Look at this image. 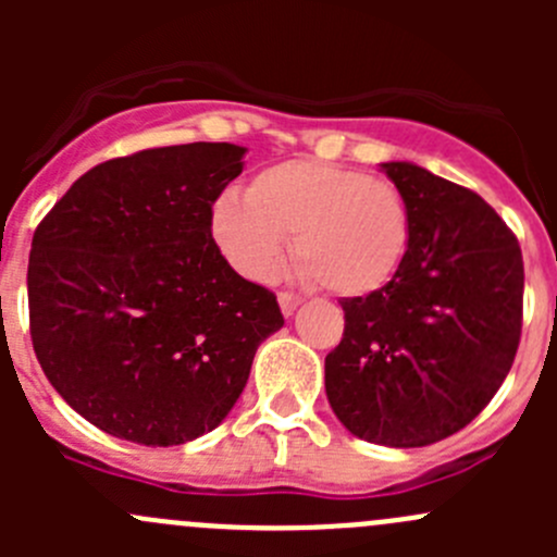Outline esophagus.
Returning <instances> with one entry per match:
<instances>
[{"label": "esophagus", "instance_id": "obj_1", "mask_svg": "<svg viewBox=\"0 0 557 557\" xmlns=\"http://www.w3.org/2000/svg\"><path fill=\"white\" fill-rule=\"evenodd\" d=\"M277 301H280V310H283L285 318H290V314L296 312V307L301 305V296L288 294V290H283V294L277 296Z\"/></svg>", "mask_w": 557, "mask_h": 557}]
</instances>
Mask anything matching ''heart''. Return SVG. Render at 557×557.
<instances>
[{"label":"heart","mask_w":557,"mask_h":557,"mask_svg":"<svg viewBox=\"0 0 557 557\" xmlns=\"http://www.w3.org/2000/svg\"><path fill=\"white\" fill-rule=\"evenodd\" d=\"M218 250L247 280H269L294 234L301 274L336 296H369L393 280L412 239L401 190L372 174L296 159L267 166L245 199L218 196L210 210Z\"/></svg>","instance_id":"obj_1"}]
</instances>
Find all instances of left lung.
<instances>
[{
  "label": "left lung",
  "mask_w": 557,
  "mask_h": 557,
  "mask_svg": "<svg viewBox=\"0 0 557 557\" xmlns=\"http://www.w3.org/2000/svg\"><path fill=\"white\" fill-rule=\"evenodd\" d=\"M380 166L407 199L412 239L391 283L342 301L325 396L358 440L425 447L469 425L512 369L522 252L474 190L409 161Z\"/></svg>",
  "instance_id": "left-lung-1"
}]
</instances>
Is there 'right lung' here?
<instances>
[{
  "mask_svg": "<svg viewBox=\"0 0 557 557\" xmlns=\"http://www.w3.org/2000/svg\"><path fill=\"white\" fill-rule=\"evenodd\" d=\"M245 148L190 143L104 161L42 218L29 252L32 345L77 414L117 440L185 445L218 429L277 296L239 277L210 210Z\"/></svg>",
  "mask_w": 557,
  "mask_h": 557,
  "instance_id": "right-lung-1",
  "label": "right lung"
}]
</instances>
